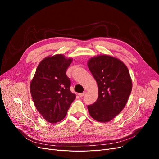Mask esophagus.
I'll use <instances>...</instances> for the list:
<instances>
[{"mask_svg":"<svg viewBox=\"0 0 159 159\" xmlns=\"http://www.w3.org/2000/svg\"><path fill=\"white\" fill-rule=\"evenodd\" d=\"M85 91H84L83 93H79V95H80V97H81V98H82L83 96L85 95Z\"/></svg>","mask_w":159,"mask_h":159,"instance_id":"1","label":"esophagus"}]
</instances>
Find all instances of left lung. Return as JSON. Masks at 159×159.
<instances>
[{
  "instance_id": "obj_1",
  "label": "left lung",
  "mask_w": 159,
  "mask_h": 159,
  "mask_svg": "<svg viewBox=\"0 0 159 159\" xmlns=\"http://www.w3.org/2000/svg\"><path fill=\"white\" fill-rule=\"evenodd\" d=\"M88 66L98 87V98L88 106L89 113L95 121L108 122L121 112L131 92L129 70L123 61L107 55L91 57Z\"/></svg>"
}]
</instances>
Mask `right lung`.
<instances>
[{
  "instance_id": "1",
  "label": "right lung",
  "mask_w": 159,
  "mask_h": 159,
  "mask_svg": "<svg viewBox=\"0 0 159 159\" xmlns=\"http://www.w3.org/2000/svg\"><path fill=\"white\" fill-rule=\"evenodd\" d=\"M72 61L63 54L43 59L31 81L30 89L34 103L48 122L61 121L68 113L75 94L70 89L71 81L66 70Z\"/></svg>"
}]
</instances>
